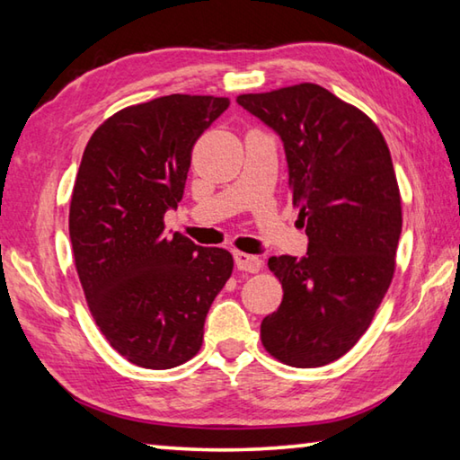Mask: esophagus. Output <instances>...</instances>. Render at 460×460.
I'll return each instance as SVG.
<instances>
[{
	"label": "esophagus",
	"instance_id": "34e87169",
	"mask_svg": "<svg viewBox=\"0 0 460 460\" xmlns=\"http://www.w3.org/2000/svg\"><path fill=\"white\" fill-rule=\"evenodd\" d=\"M233 258H235V266L241 271H252V274H255V271L261 270V260L258 258V255H252V253H245V252H235V253H233Z\"/></svg>",
	"mask_w": 460,
	"mask_h": 460
}]
</instances>
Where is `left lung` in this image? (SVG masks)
Listing matches in <instances>:
<instances>
[{
    "instance_id": "left-lung-1",
    "label": "left lung",
    "mask_w": 460,
    "mask_h": 460,
    "mask_svg": "<svg viewBox=\"0 0 460 460\" xmlns=\"http://www.w3.org/2000/svg\"><path fill=\"white\" fill-rule=\"evenodd\" d=\"M237 103L279 136L305 258L268 266L282 305L261 321L270 355L292 367H323L367 331L395 270L402 200L379 128L321 84L239 95Z\"/></svg>"
}]
</instances>
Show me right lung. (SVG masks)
<instances>
[{
	"label": "right lung",
	"instance_id": "right-lung-1",
	"mask_svg": "<svg viewBox=\"0 0 460 460\" xmlns=\"http://www.w3.org/2000/svg\"><path fill=\"white\" fill-rule=\"evenodd\" d=\"M227 107L211 95L131 105L101 123L83 152L68 213L75 266L101 332L139 367L170 369L199 353L233 271L227 249L164 231L194 142Z\"/></svg>",
	"mask_w": 460,
	"mask_h": 460
}]
</instances>
